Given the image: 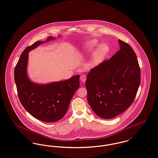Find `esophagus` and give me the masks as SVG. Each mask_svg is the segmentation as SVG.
I'll return each instance as SVG.
<instances>
[{"label": "esophagus", "instance_id": "esophagus-1", "mask_svg": "<svg viewBox=\"0 0 158 158\" xmlns=\"http://www.w3.org/2000/svg\"><path fill=\"white\" fill-rule=\"evenodd\" d=\"M81 80L82 82H85L86 81V76L85 74H82L81 76Z\"/></svg>", "mask_w": 158, "mask_h": 158}]
</instances>
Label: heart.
<instances>
[{
  "mask_svg": "<svg viewBox=\"0 0 158 158\" xmlns=\"http://www.w3.org/2000/svg\"><path fill=\"white\" fill-rule=\"evenodd\" d=\"M97 45V42L95 40H90L86 42L85 45V48L88 51H92ZM109 47L106 44L100 45L97 48L95 52H94L93 56V63L98 62L105 54L108 51Z\"/></svg>",
  "mask_w": 158,
  "mask_h": 158,
  "instance_id": "heart-1",
  "label": "heart"
}]
</instances>
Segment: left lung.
I'll list each match as a JSON object with an SVG mask.
<instances>
[{"label":"left lung","mask_w":158,"mask_h":158,"mask_svg":"<svg viewBox=\"0 0 158 158\" xmlns=\"http://www.w3.org/2000/svg\"><path fill=\"white\" fill-rule=\"evenodd\" d=\"M120 49L90 70L85 82L87 100L93 111L111 119L125 111L138 91L141 72L137 57L130 45L119 40Z\"/></svg>","instance_id":"obj_1"}]
</instances>
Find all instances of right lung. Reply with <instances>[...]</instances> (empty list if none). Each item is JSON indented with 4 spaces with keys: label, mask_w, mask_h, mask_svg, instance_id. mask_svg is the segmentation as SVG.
<instances>
[{
    "label": "right lung",
    "mask_w": 158,
    "mask_h": 158,
    "mask_svg": "<svg viewBox=\"0 0 158 158\" xmlns=\"http://www.w3.org/2000/svg\"><path fill=\"white\" fill-rule=\"evenodd\" d=\"M53 39L49 37L47 41ZM44 42L37 41L22 52L14 70L19 100L34 118L47 122L59 121L65 115L74 93L79 87V75L48 85L32 83L27 75L28 52Z\"/></svg>",
    "instance_id": "1"
}]
</instances>
